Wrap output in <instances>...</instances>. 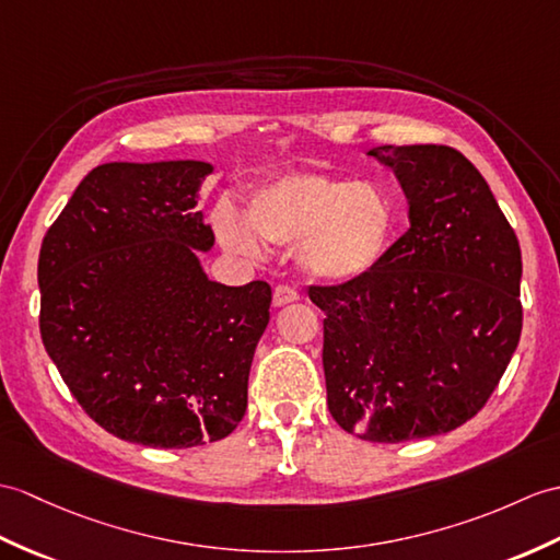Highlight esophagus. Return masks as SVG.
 Listing matches in <instances>:
<instances>
[{
	"label": "esophagus",
	"mask_w": 560,
	"mask_h": 560,
	"mask_svg": "<svg viewBox=\"0 0 560 560\" xmlns=\"http://www.w3.org/2000/svg\"><path fill=\"white\" fill-rule=\"evenodd\" d=\"M298 298H301V293H298L295 289H291V285H279V289L275 291V305L283 307V305H289V303H295Z\"/></svg>",
	"instance_id": "obj_1"
}]
</instances>
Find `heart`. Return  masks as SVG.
<instances>
[{
	"mask_svg": "<svg viewBox=\"0 0 560 560\" xmlns=\"http://www.w3.org/2000/svg\"><path fill=\"white\" fill-rule=\"evenodd\" d=\"M248 220L231 207L217 212V233L229 250L259 257L258 235L271 245H295L298 267L317 283L368 277L398 229L396 205L382 186L324 174L283 176L253 190Z\"/></svg>",
	"mask_w": 560,
	"mask_h": 560,
	"instance_id": "b5f03b06",
	"label": "heart"
}]
</instances>
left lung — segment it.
Wrapping results in <instances>:
<instances>
[{"label": "left lung", "instance_id": "obj_1", "mask_svg": "<svg viewBox=\"0 0 560 560\" xmlns=\"http://www.w3.org/2000/svg\"><path fill=\"white\" fill-rule=\"evenodd\" d=\"M410 229L368 277L310 285L324 310L331 418L376 444L446 434L485 408L523 331V257L470 160L446 145H382Z\"/></svg>", "mask_w": 560, "mask_h": 560}]
</instances>
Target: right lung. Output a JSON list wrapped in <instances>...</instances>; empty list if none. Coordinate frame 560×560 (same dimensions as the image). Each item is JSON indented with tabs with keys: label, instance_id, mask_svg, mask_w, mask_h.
I'll return each mask as SVG.
<instances>
[{
	"label": "right lung",
	"instance_id": "obj_1",
	"mask_svg": "<svg viewBox=\"0 0 560 560\" xmlns=\"http://www.w3.org/2000/svg\"><path fill=\"white\" fill-rule=\"evenodd\" d=\"M207 174L195 160L95 166L37 259L47 355L90 418L131 444L202 446L248 408L271 289L207 279Z\"/></svg>",
	"mask_w": 560,
	"mask_h": 560
}]
</instances>
